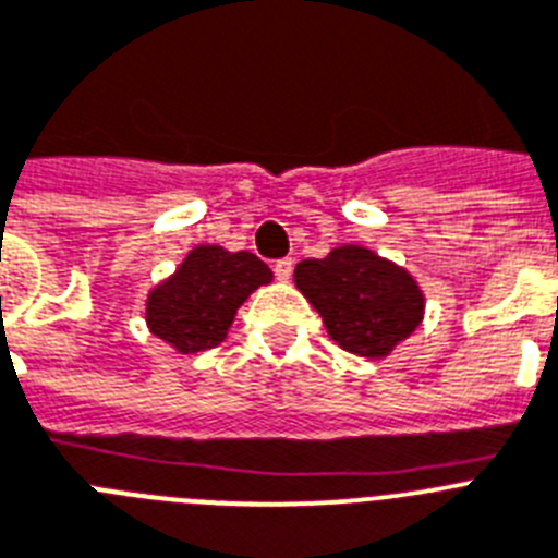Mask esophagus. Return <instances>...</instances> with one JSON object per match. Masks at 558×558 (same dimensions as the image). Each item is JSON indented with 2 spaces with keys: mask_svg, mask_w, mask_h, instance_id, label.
Masks as SVG:
<instances>
[{
  "mask_svg": "<svg viewBox=\"0 0 558 558\" xmlns=\"http://www.w3.org/2000/svg\"><path fill=\"white\" fill-rule=\"evenodd\" d=\"M292 269H294V260L292 258H283L275 264V278L278 280H289L292 278Z\"/></svg>",
  "mask_w": 558,
  "mask_h": 558,
  "instance_id": "esophagus-1",
  "label": "esophagus"
}]
</instances>
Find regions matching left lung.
<instances>
[{"instance_id": "left-lung-1", "label": "left lung", "mask_w": 558, "mask_h": 558, "mask_svg": "<svg viewBox=\"0 0 558 558\" xmlns=\"http://www.w3.org/2000/svg\"><path fill=\"white\" fill-rule=\"evenodd\" d=\"M294 286L317 308L339 348L385 360L424 319V292L404 266L360 244L294 266Z\"/></svg>"}]
</instances>
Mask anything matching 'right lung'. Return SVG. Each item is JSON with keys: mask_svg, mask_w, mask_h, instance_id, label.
Listing matches in <instances>:
<instances>
[{"mask_svg": "<svg viewBox=\"0 0 558 558\" xmlns=\"http://www.w3.org/2000/svg\"><path fill=\"white\" fill-rule=\"evenodd\" d=\"M266 283L272 269L252 252L198 244L148 292L145 326L177 353L207 351L225 342L244 300Z\"/></svg>", "mask_w": 558, "mask_h": 558, "instance_id": "add662e5", "label": "right lung"}]
</instances>
